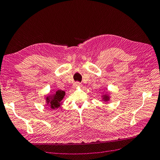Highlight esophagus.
<instances>
[{"instance_id": "34e87169", "label": "esophagus", "mask_w": 160, "mask_h": 160, "mask_svg": "<svg viewBox=\"0 0 160 160\" xmlns=\"http://www.w3.org/2000/svg\"><path fill=\"white\" fill-rule=\"evenodd\" d=\"M74 86L75 87V88H78V87H81V86H82V85H81V83H80V82H76L75 83Z\"/></svg>"}]
</instances>
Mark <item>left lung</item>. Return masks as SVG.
I'll return each mask as SVG.
<instances>
[{
  "instance_id": "8db88e82",
  "label": "left lung",
  "mask_w": 160,
  "mask_h": 160,
  "mask_svg": "<svg viewBox=\"0 0 160 160\" xmlns=\"http://www.w3.org/2000/svg\"><path fill=\"white\" fill-rule=\"evenodd\" d=\"M101 98H102V100L103 101H106V102H107V101H108L110 100V95H109L108 93L106 92V93H105V94H103L102 95V97H101Z\"/></svg>"
}]
</instances>
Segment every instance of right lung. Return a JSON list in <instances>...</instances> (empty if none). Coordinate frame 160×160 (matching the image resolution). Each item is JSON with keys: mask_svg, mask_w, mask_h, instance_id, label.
I'll use <instances>...</instances> for the list:
<instances>
[{"mask_svg": "<svg viewBox=\"0 0 160 160\" xmlns=\"http://www.w3.org/2000/svg\"><path fill=\"white\" fill-rule=\"evenodd\" d=\"M45 97L46 103L52 109H56L62 105V101L65 96V92L63 90H57L56 92L52 93Z\"/></svg>", "mask_w": 160, "mask_h": 160, "instance_id": "obj_1", "label": "right lung"}]
</instances>
